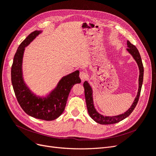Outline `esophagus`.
Returning a JSON list of instances; mask_svg holds the SVG:
<instances>
[{
    "label": "esophagus",
    "instance_id": "1",
    "mask_svg": "<svg viewBox=\"0 0 156 156\" xmlns=\"http://www.w3.org/2000/svg\"><path fill=\"white\" fill-rule=\"evenodd\" d=\"M87 76V75L85 72H83V71L80 72V79L82 80V81H84V80L86 79Z\"/></svg>",
    "mask_w": 156,
    "mask_h": 156
}]
</instances>
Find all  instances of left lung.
I'll use <instances>...</instances> for the list:
<instances>
[{"instance_id":"left-lung-1","label":"left lung","mask_w":156,"mask_h":156,"mask_svg":"<svg viewBox=\"0 0 156 156\" xmlns=\"http://www.w3.org/2000/svg\"><path fill=\"white\" fill-rule=\"evenodd\" d=\"M127 47L126 48L127 51L132 55L135 61L136 62L139 70V88L136 97L135 98L134 101L133 102L130 108L125 112L124 113L120 115H116V116H104L102 114L99 113L97 109H95L94 102H93V89L91 87V85L88 83L87 81H85L83 83V87L85 90V101H86V105L87 111L89 113V116L93 119L95 122H97L100 124H112L117 123L121 120H124L126 117H128L129 115L132 113L133 111L134 108L137 105V104L139 101V98L140 93V90H141L143 82V74H144V68L143 65L142 63L141 58H140V54L139 51L136 47L134 46L129 41H127Z\"/></svg>"}]
</instances>
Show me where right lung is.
I'll list each match as a JSON object with an SVG mask.
<instances>
[{"label": "right lung", "mask_w": 156, "mask_h": 156, "mask_svg": "<svg viewBox=\"0 0 156 156\" xmlns=\"http://www.w3.org/2000/svg\"><path fill=\"white\" fill-rule=\"evenodd\" d=\"M36 30L29 34L19 45L13 58L11 70L13 88L17 101L24 112L30 116L44 120H53L63 112L69 94L73 85L81 82L79 71L63 76L54 89L44 97L33 93L25 83L23 73V59L25 47L41 34Z\"/></svg>", "instance_id": "right-lung-1"}]
</instances>
